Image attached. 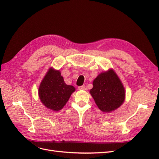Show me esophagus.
<instances>
[{
	"mask_svg": "<svg viewBox=\"0 0 159 159\" xmlns=\"http://www.w3.org/2000/svg\"><path fill=\"white\" fill-rule=\"evenodd\" d=\"M78 89H79V90H85V86L84 85L80 86V87H78Z\"/></svg>",
	"mask_w": 159,
	"mask_h": 159,
	"instance_id": "obj_1",
	"label": "esophagus"
}]
</instances>
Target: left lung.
<instances>
[{
	"label": "left lung",
	"mask_w": 159,
	"mask_h": 159,
	"mask_svg": "<svg viewBox=\"0 0 159 159\" xmlns=\"http://www.w3.org/2000/svg\"><path fill=\"white\" fill-rule=\"evenodd\" d=\"M90 93L99 109L105 113L119 107L125 97L121 81L111 69L101 73L93 80Z\"/></svg>",
	"instance_id": "8db88e82"
}]
</instances>
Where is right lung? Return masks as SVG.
Wrapping results in <instances>:
<instances>
[{
    "label": "right lung",
    "mask_w": 159,
    "mask_h": 159,
    "mask_svg": "<svg viewBox=\"0 0 159 159\" xmlns=\"http://www.w3.org/2000/svg\"><path fill=\"white\" fill-rule=\"evenodd\" d=\"M75 89L66 85L59 70L50 68L38 89L40 99L45 106L57 111L64 107Z\"/></svg>",
    "instance_id": "1"
}]
</instances>
